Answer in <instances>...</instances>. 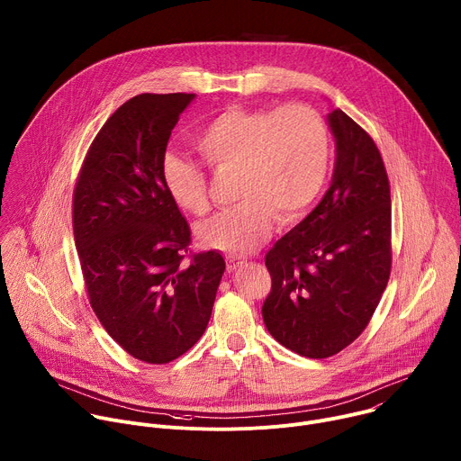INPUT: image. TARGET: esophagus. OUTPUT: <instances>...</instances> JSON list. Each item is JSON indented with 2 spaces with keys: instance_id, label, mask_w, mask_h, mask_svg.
Segmentation results:
<instances>
[{
  "instance_id": "1",
  "label": "esophagus",
  "mask_w": 461,
  "mask_h": 461,
  "mask_svg": "<svg viewBox=\"0 0 461 461\" xmlns=\"http://www.w3.org/2000/svg\"><path fill=\"white\" fill-rule=\"evenodd\" d=\"M242 265H244V260H240V258H237V257H228V258H226V267H228L230 272L240 268Z\"/></svg>"
}]
</instances>
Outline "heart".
<instances>
[{"label": "heart", "mask_w": 461, "mask_h": 461, "mask_svg": "<svg viewBox=\"0 0 461 461\" xmlns=\"http://www.w3.org/2000/svg\"><path fill=\"white\" fill-rule=\"evenodd\" d=\"M194 149L215 171L239 173V206L196 228L206 248L248 255L265 242L274 219L281 226L301 221L324 184L330 160V135L324 120L304 104L276 111L231 105L196 133ZM160 176L173 204L204 217L210 208L208 178L201 166L167 153Z\"/></svg>", "instance_id": "heart-1"}]
</instances>
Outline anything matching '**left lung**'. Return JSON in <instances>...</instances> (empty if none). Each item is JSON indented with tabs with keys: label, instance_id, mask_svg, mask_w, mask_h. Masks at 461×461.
<instances>
[{
	"label": "left lung",
	"instance_id": "left-lung-1",
	"mask_svg": "<svg viewBox=\"0 0 461 461\" xmlns=\"http://www.w3.org/2000/svg\"><path fill=\"white\" fill-rule=\"evenodd\" d=\"M336 139L332 182L321 203L267 253L268 332L292 352L330 357L365 330L386 288L390 185L370 135L341 109L326 116Z\"/></svg>",
	"mask_w": 461,
	"mask_h": 461
}]
</instances>
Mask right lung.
I'll return each mask as SVG.
<instances>
[{"mask_svg":"<svg viewBox=\"0 0 461 461\" xmlns=\"http://www.w3.org/2000/svg\"><path fill=\"white\" fill-rule=\"evenodd\" d=\"M194 95H139L100 129L73 199V228L91 306L107 334L144 363L176 359L212 317L226 262H184L191 230L164 189L160 162Z\"/></svg>","mask_w":461,"mask_h":461,"instance_id":"add662e5","label":"right lung"}]
</instances>
